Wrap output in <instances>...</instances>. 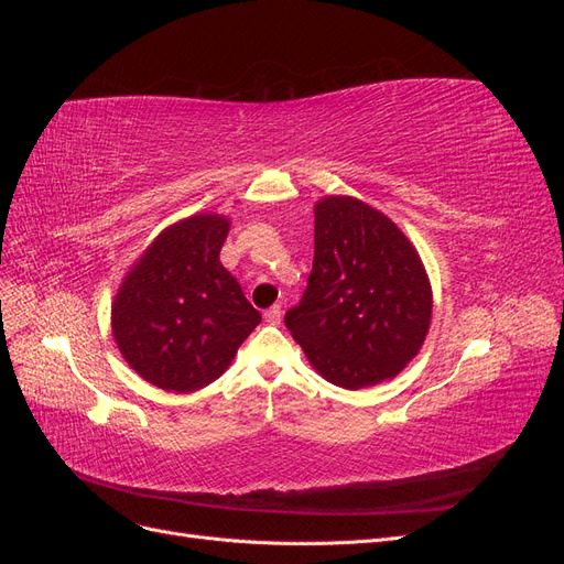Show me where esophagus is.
<instances>
[{
	"label": "esophagus",
	"mask_w": 564,
	"mask_h": 564,
	"mask_svg": "<svg viewBox=\"0 0 564 564\" xmlns=\"http://www.w3.org/2000/svg\"><path fill=\"white\" fill-rule=\"evenodd\" d=\"M263 317H265L268 324H280V319H282V308H280V305H272V308H268V311L263 313Z\"/></svg>",
	"instance_id": "34e87169"
}]
</instances>
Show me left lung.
I'll return each mask as SVG.
<instances>
[{
  "instance_id": "obj_1",
  "label": "left lung",
  "mask_w": 564,
  "mask_h": 564,
  "mask_svg": "<svg viewBox=\"0 0 564 564\" xmlns=\"http://www.w3.org/2000/svg\"><path fill=\"white\" fill-rule=\"evenodd\" d=\"M433 296L412 242L355 197L315 207V259L301 301L284 315L324 379L360 390L392 379L416 357Z\"/></svg>"
}]
</instances>
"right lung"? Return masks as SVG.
I'll use <instances>...</instances> for the list:
<instances>
[{
  "instance_id": "1",
  "label": "right lung",
  "mask_w": 564,
  "mask_h": 564,
  "mask_svg": "<svg viewBox=\"0 0 564 564\" xmlns=\"http://www.w3.org/2000/svg\"><path fill=\"white\" fill-rule=\"evenodd\" d=\"M228 228L214 214L166 228L119 289L115 340L152 386L191 392L212 383L259 327L261 313L218 261Z\"/></svg>"
}]
</instances>
